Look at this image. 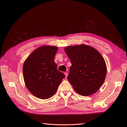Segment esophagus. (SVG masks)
Masks as SVG:
<instances>
[{
    "label": "esophagus",
    "mask_w": 127,
    "mask_h": 127,
    "mask_svg": "<svg viewBox=\"0 0 127 127\" xmlns=\"http://www.w3.org/2000/svg\"><path fill=\"white\" fill-rule=\"evenodd\" d=\"M64 75H65V76H66V77H67L68 76V72H64Z\"/></svg>",
    "instance_id": "esophagus-1"
}]
</instances>
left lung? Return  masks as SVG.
Returning a JSON list of instances; mask_svg holds the SVG:
<instances>
[{"instance_id": "left-lung-1", "label": "left lung", "mask_w": 127, "mask_h": 127, "mask_svg": "<svg viewBox=\"0 0 127 127\" xmlns=\"http://www.w3.org/2000/svg\"><path fill=\"white\" fill-rule=\"evenodd\" d=\"M64 50L71 63L67 79L75 91L85 96L96 92L106 74V64L101 55L85 44L67 47Z\"/></svg>"}]
</instances>
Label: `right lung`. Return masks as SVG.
Wrapping results in <instances>:
<instances>
[{
  "label": "right lung",
  "mask_w": 127,
  "mask_h": 127,
  "mask_svg": "<svg viewBox=\"0 0 127 127\" xmlns=\"http://www.w3.org/2000/svg\"><path fill=\"white\" fill-rule=\"evenodd\" d=\"M58 48L43 46L34 50L26 59L23 72L26 86L33 95L48 99L55 94L65 77L57 70L54 58Z\"/></svg>",
  "instance_id": "1"
}]
</instances>
